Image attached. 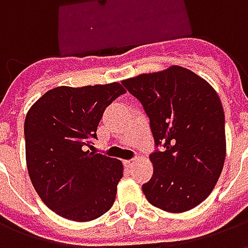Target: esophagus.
<instances>
[{
    "label": "esophagus",
    "instance_id": "1",
    "mask_svg": "<svg viewBox=\"0 0 248 248\" xmlns=\"http://www.w3.org/2000/svg\"><path fill=\"white\" fill-rule=\"evenodd\" d=\"M135 162H137V159H127V161H124V163L126 167H130L133 166V163H135Z\"/></svg>",
    "mask_w": 248,
    "mask_h": 248
}]
</instances>
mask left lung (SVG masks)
Returning <instances> with one entry per match:
<instances>
[{
    "mask_svg": "<svg viewBox=\"0 0 248 248\" xmlns=\"http://www.w3.org/2000/svg\"><path fill=\"white\" fill-rule=\"evenodd\" d=\"M143 105L155 145L153 177L142 186L146 199L163 211L197 207L211 194L226 158L220 98L202 77L172 65L122 81Z\"/></svg>",
    "mask_w": 248,
    "mask_h": 248,
    "instance_id": "8db88e82",
    "label": "left lung"
}]
</instances>
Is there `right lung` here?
<instances>
[{
  "label": "right lung",
  "mask_w": 248,
  "mask_h": 248,
  "mask_svg": "<svg viewBox=\"0 0 248 248\" xmlns=\"http://www.w3.org/2000/svg\"><path fill=\"white\" fill-rule=\"evenodd\" d=\"M124 93L119 82L58 86L37 99L26 114L30 181L42 202L62 218L90 222L113 206L124 165L86 147L97 138L105 108Z\"/></svg>",
  "instance_id": "obj_1"
}]
</instances>
